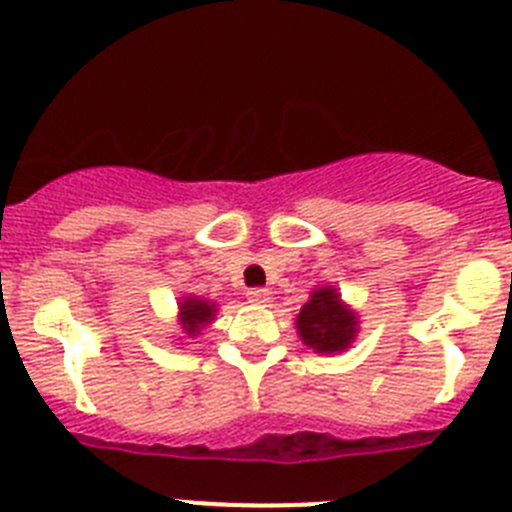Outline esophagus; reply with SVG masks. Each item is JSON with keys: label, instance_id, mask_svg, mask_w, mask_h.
Here are the masks:
<instances>
[{"label": "esophagus", "instance_id": "1", "mask_svg": "<svg viewBox=\"0 0 512 512\" xmlns=\"http://www.w3.org/2000/svg\"><path fill=\"white\" fill-rule=\"evenodd\" d=\"M247 301L255 303V306H262V303L270 301V290H267V288H250V290H247Z\"/></svg>", "mask_w": 512, "mask_h": 512}]
</instances>
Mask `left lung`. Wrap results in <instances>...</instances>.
<instances>
[{
    "label": "left lung",
    "instance_id": "8db88e82",
    "mask_svg": "<svg viewBox=\"0 0 512 512\" xmlns=\"http://www.w3.org/2000/svg\"><path fill=\"white\" fill-rule=\"evenodd\" d=\"M298 331L308 347L331 354L349 347L357 334V319L339 303L334 288H321L313 290L311 301L298 313Z\"/></svg>",
    "mask_w": 512,
    "mask_h": 512
}]
</instances>
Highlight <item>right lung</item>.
I'll list each match as a JSON object with an SVG mask.
<instances>
[{"label": "right lung", "mask_w": 512, "mask_h": 512, "mask_svg": "<svg viewBox=\"0 0 512 512\" xmlns=\"http://www.w3.org/2000/svg\"><path fill=\"white\" fill-rule=\"evenodd\" d=\"M211 316H214V306H209L206 301H199V298H188L183 301L181 306V319H183V329L188 334H196L204 324H209Z\"/></svg>", "instance_id": "right-lung-1"}]
</instances>
